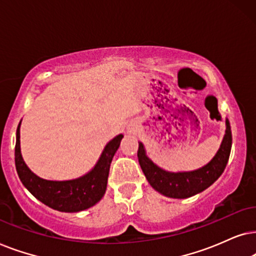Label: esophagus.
I'll return each mask as SVG.
<instances>
[{
  "instance_id": "esophagus-1",
  "label": "esophagus",
  "mask_w": 256,
  "mask_h": 256,
  "mask_svg": "<svg viewBox=\"0 0 256 256\" xmlns=\"http://www.w3.org/2000/svg\"><path fill=\"white\" fill-rule=\"evenodd\" d=\"M130 132H131V131H130Z\"/></svg>"
}]
</instances>
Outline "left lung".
Here are the masks:
<instances>
[{"mask_svg":"<svg viewBox=\"0 0 256 256\" xmlns=\"http://www.w3.org/2000/svg\"><path fill=\"white\" fill-rule=\"evenodd\" d=\"M232 148V131L226 118V131L216 156L206 165L193 171L172 172L164 170L148 158L145 146L139 142L138 160L150 185L162 196L173 199L193 196L216 182L226 168Z\"/></svg>","mask_w":256,"mask_h":256,"instance_id":"8db88e82","label":"left lung"}]
</instances>
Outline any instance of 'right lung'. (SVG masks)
<instances>
[{
  "instance_id": "1",
  "label": "right lung",
  "mask_w": 256,
  "mask_h": 256,
  "mask_svg": "<svg viewBox=\"0 0 256 256\" xmlns=\"http://www.w3.org/2000/svg\"><path fill=\"white\" fill-rule=\"evenodd\" d=\"M21 122L16 131L15 165L18 178L37 200L50 208L66 213L85 210L100 202L108 185L112 158L124 136L118 134L105 145L94 166L85 174L70 180H48L28 168L21 153Z\"/></svg>"
}]
</instances>
